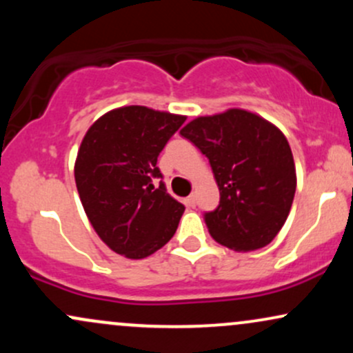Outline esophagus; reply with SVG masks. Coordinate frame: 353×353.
Returning a JSON list of instances; mask_svg holds the SVG:
<instances>
[{"instance_id":"34e87169","label":"esophagus","mask_w":353,"mask_h":353,"mask_svg":"<svg viewBox=\"0 0 353 353\" xmlns=\"http://www.w3.org/2000/svg\"><path fill=\"white\" fill-rule=\"evenodd\" d=\"M185 204H188L189 208H194V205H196V196H194V194H190L188 199H185Z\"/></svg>"}]
</instances>
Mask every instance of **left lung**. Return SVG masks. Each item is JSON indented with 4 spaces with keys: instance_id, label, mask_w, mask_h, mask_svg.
<instances>
[{
    "instance_id": "8db88e82",
    "label": "left lung",
    "mask_w": 353,
    "mask_h": 353,
    "mask_svg": "<svg viewBox=\"0 0 353 353\" xmlns=\"http://www.w3.org/2000/svg\"><path fill=\"white\" fill-rule=\"evenodd\" d=\"M209 159L221 202L204 221L219 244L250 252L274 241L292 208L297 176L287 137L245 111L201 116L181 129Z\"/></svg>"
}]
</instances>
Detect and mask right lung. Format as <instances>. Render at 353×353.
<instances>
[{
    "mask_svg": "<svg viewBox=\"0 0 353 353\" xmlns=\"http://www.w3.org/2000/svg\"><path fill=\"white\" fill-rule=\"evenodd\" d=\"M185 116L124 106L88 129L74 163L81 204L101 241L116 254L144 259L171 241L184 205L171 197L157 156Z\"/></svg>",
    "mask_w": 353,
    "mask_h": 353,
    "instance_id": "add662e5",
    "label": "right lung"
}]
</instances>
